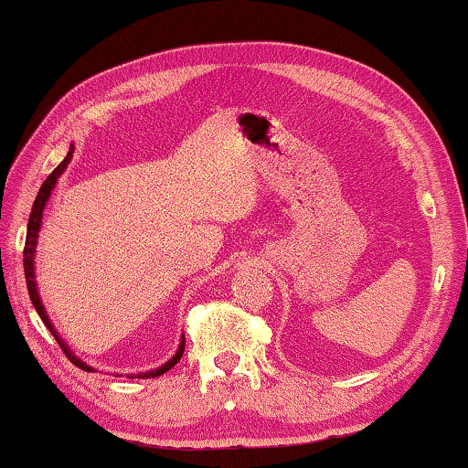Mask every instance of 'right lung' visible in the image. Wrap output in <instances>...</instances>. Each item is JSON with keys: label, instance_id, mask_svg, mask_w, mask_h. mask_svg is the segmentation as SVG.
<instances>
[{"label": "right lung", "instance_id": "1", "mask_svg": "<svg viewBox=\"0 0 468 468\" xmlns=\"http://www.w3.org/2000/svg\"><path fill=\"white\" fill-rule=\"evenodd\" d=\"M72 153H74V146L69 148V153L66 154V158H63V161L58 165V167L53 169L51 176L43 181V186H41V189H38V194H37V200H35V204H33V210H30L28 229H27V243H25V276H27V287H28V295H30V301H33V305H35L37 314L41 315L43 324H45L47 328H49V332H51V335L55 336V340H58V345L63 348V353L68 355V359L72 361L76 367H80V369H84V371H94L90 366H86L84 361H80V359H78V357H74V353L69 351L68 345L63 343L61 336L58 335V330L53 328V324H51V320H49V315H47L45 307H43V301H41V297H38V291H37V281H35V248H37L38 231H41V220H43V210H45V204H47V200H49V196H51V192H53L55 184H58L59 176H61L63 171H66L68 163L72 161ZM184 348H186V336H181V343H179L177 353L173 355V357H171L167 363H165V366H161V367L154 369V371H144V374H138V378H156V376H163L165 371H169L173 366H177L179 359H181V355H184ZM128 378H136V374H130Z\"/></svg>", "mask_w": 468, "mask_h": 468}]
</instances>
